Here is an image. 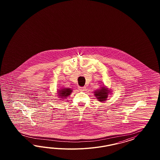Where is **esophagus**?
Wrapping results in <instances>:
<instances>
[{
    "label": "esophagus",
    "mask_w": 160,
    "mask_h": 160,
    "mask_svg": "<svg viewBox=\"0 0 160 160\" xmlns=\"http://www.w3.org/2000/svg\"><path fill=\"white\" fill-rule=\"evenodd\" d=\"M85 87H78V89H79V90H80V91H83L84 90H85Z\"/></svg>",
    "instance_id": "34e87169"
}]
</instances>
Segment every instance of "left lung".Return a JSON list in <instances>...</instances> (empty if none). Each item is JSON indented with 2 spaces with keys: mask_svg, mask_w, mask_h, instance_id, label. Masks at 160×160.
Masks as SVG:
<instances>
[{
  "mask_svg": "<svg viewBox=\"0 0 160 160\" xmlns=\"http://www.w3.org/2000/svg\"><path fill=\"white\" fill-rule=\"evenodd\" d=\"M94 93L96 97L100 102L105 101L108 97V90L105 87H101V89L97 90Z\"/></svg>",
  "mask_w": 160,
  "mask_h": 160,
  "instance_id": "1",
  "label": "left lung"
}]
</instances>
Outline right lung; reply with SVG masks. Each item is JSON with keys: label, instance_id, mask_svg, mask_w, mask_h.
<instances>
[{"label": "right lung", "instance_id": "obj_1", "mask_svg": "<svg viewBox=\"0 0 160 160\" xmlns=\"http://www.w3.org/2000/svg\"><path fill=\"white\" fill-rule=\"evenodd\" d=\"M72 92V90H70V88H63L62 90L59 91L58 94L60 97L63 98V97H68Z\"/></svg>", "mask_w": 160, "mask_h": 160}]
</instances>
